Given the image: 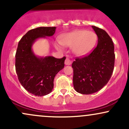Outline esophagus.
Returning <instances> with one entry per match:
<instances>
[{"label":"esophagus","mask_w":129,"mask_h":129,"mask_svg":"<svg viewBox=\"0 0 129 129\" xmlns=\"http://www.w3.org/2000/svg\"><path fill=\"white\" fill-rule=\"evenodd\" d=\"M71 63H72V60L69 58H67L66 60H65V64L66 66H70V65H71Z\"/></svg>","instance_id":"34e87169"}]
</instances>
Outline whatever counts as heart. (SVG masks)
<instances>
[{
  "label": "heart",
  "mask_w": 129,
  "mask_h": 129,
  "mask_svg": "<svg viewBox=\"0 0 129 129\" xmlns=\"http://www.w3.org/2000/svg\"><path fill=\"white\" fill-rule=\"evenodd\" d=\"M97 41V35L91 31L76 29L64 34L59 41L55 43L57 49H62V45L72 47L73 53L78 56L88 54L94 48Z\"/></svg>",
  "instance_id": "1"
}]
</instances>
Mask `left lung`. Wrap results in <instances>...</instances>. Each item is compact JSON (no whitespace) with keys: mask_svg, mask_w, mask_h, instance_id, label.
Masks as SVG:
<instances>
[{"mask_svg":"<svg viewBox=\"0 0 129 129\" xmlns=\"http://www.w3.org/2000/svg\"><path fill=\"white\" fill-rule=\"evenodd\" d=\"M98 36V45L88 56L72 63L73 86L84 94L96 93L103 88L112 76L115 55L113 41L103 29L91 26Z\"/></svg>","mask_w":129,"mask_h":129,"instance_id":"8db88e82","label":"left lung"}]
</instances>
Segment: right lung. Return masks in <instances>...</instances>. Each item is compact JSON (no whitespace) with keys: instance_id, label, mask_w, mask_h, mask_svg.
<instances>
[{"instance_id":"obj_1","label":"right lung","mask_w":129,"mask_h":129,"mask_svg":"<svg viewBox=\"0 0 129 129\" xmlns=\"http://www.w3.org/2000/svg\"><path fill=\"white\" fill-rule=\"evenodd\" d=\"M54 27H38L28 31L19 42L16 53V71L20 83L29 93L42 96L49 94L57 73L64 67L66 57L38 56L32 47L38 39L52 36Z\"/></svg>"}]
</instances>
